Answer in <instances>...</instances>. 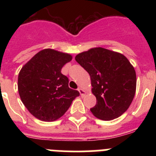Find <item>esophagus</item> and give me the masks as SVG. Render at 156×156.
I'll use <instances>...</instances> for the list:
<instances>
[{"label": "esophagus", "mask_w": 156, "mask_h": 156, "mask_svg": "<svg viewBox=\"0 0 156 156\" xmlns=\"http://www.w3.org/2000/svg\"><path fill=\"white\" fill-rule=\"evenodd\" d=\"M78 90H79V92H80V94L81 96H84V95L86 94V91H85L84 90H83L82 88H79V89H78Z\"/></svg>", "instance_id": "1"}]
</instances>
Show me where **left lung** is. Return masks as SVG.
<instances>
[{
    "label": "left lung",
    "instance_id": "1",
    "mask_svg": "<svg viewBox=\"0 0 156 156\" xmlns=\"http://www.w3.org/2000/svg\"><path fill=\"white\" fill-rule=\"evenodd\" d=\"M76 61L90 76L92 94L97 99L92 114L112 120L127 110L134 98L137 77L133 66L123 55L103 48L81 52Z\"/></svg>",
    "mask_w": 156,
    "mask_h": 156
}]
</instances>
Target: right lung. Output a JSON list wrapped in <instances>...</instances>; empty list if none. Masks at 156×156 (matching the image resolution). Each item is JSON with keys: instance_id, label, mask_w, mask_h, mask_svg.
I'll return each mask as SVG.
<instances>
[{"instance_id": "add662e5", "label": "right lung", "mask_w": 156, "mask_h": 156, "mask_svg": "<svg viewBox=\"0 0 156 156\" xmlns=\"http://www.w3.org/2000/svg\"><path fill=\"white\" fill-rule=\"evenodd\" d=\"M72 58L69 54L47 48L36 54L19 72V96L37 119L45 122L57 120L80 95L79 91L69 87L68 77L61 73Z\"/></svg>"}]
</instances>
